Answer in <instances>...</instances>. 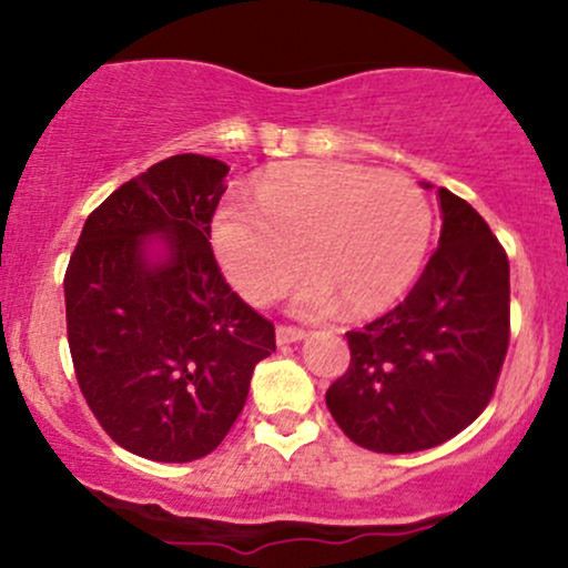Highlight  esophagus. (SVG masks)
I'll use <instances>...</instances> for the list:
<instances>
[{"label": "esophagus", "instance_id": "34e87169", "mask_svg": "<svg viewBox=\"0 0 568 568\" xmlns=\"http://www.w3.org/2000/svg\"><path fill=\"white\" fill-rule=\"evenodd\" d=\"M275 336H277L280 347H285V344H296V342H302V338H306V331L293 328V325H277Z\"/></svg>", "mask_w": 568, "mask_h": 568}]
</instances>
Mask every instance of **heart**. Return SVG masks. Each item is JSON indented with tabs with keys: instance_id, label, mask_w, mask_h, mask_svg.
<instances>
[{
	"instance_id": "heart-1",
	"label": "heart",
	"mask_w": 568,
	"mask_h": 568,
	"mask_svg": "<svg viewBox=\"0 0 568 568\" xmlns=\"http://www.w3.org/2000/svg\"><path fill=\"white\" fill-rule=\"evenodd\" d=\"M433 207L403 175L349 162H291L253 186V207L224 205L211 245L232 288L266 304L304 266L310 280L293 296L298 315H349L393 306L425 266Z\"/></svg>"
}]
</instances>
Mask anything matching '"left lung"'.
I'll list each match as a JSON object with an SVG mask.
<instances>
[{"instance_id":"left-lung-1","label":"left lung","mask_w":568,"mask_h":568,"mask_svg":"<svg viewBox=\"0 0 568 568\" xmlns=\"http://www.w3.org/2000/svg\"><path fill=\"white\" fill-rule=\"evenodd\" d=\"M438 200V251L393 312L349 331V368L325 393L336 425L368 452L452 440L488 406L507 355V253L470 202L443 186Z\"/></svg>"}]
</instances>
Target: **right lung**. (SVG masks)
Wrapping results in <instances>:
<instances>
[{"label": "right lung", "mask_w": 568, "mask_h": 568, "mask_svg": "<svg viewBox=\"0 0 568 568\" xmlns=\"http://www.w3.org/2000/svg\"><path fill=\"white\" fill-rule=\"evenodd\" d=\"M226 173L175 154L130 179L84 221L63 280L84 400L143 459L211 454L275 352V325L230 288L207 243Z\"/></svg>", "instance_id": "1"}]
</instances>
